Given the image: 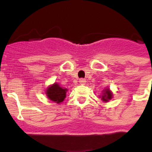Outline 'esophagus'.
Here are the masks:
<instances>
[{"instance_id": "esophagus-1", "label": "esophagus", "mask_w": 152, "mask_h": 152, "mask_svg": "<svg viewBox=\"0 0 152 152\" xmlns=\"http://www.w3.org/2000/svg\"><path fill=\"white\" fill-rule=\"evenodd\" d=\"M79 82H80V84H84L86 83V80L84 78H80L79 80Z\"/></svg>"}]
</instances>
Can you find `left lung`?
I'll return each instance as SVG.
<instances>
[{
	"label": "left lung",
	"instance_id": "1",
	"mask_svg": "<svg viewBox=\"0 0 152 152\" xmlns=\"http://www.w3.org/2000/svg\"><path fill=\"white\" fill-rule=\"evenodd\" d=\"M112 93L109 91V89H106L104 91V93H103V95L102 96V100L103 101H108L109 100H110L111 98H112Z\"/></svg>",
	"mask_w": 152,
	"mask_h": 152
}]
</instances>
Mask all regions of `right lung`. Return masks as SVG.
<instances>
[{
  "mask_svg": "<svg viewBox=\"0 0 152 152\" xmlns=\"http://www.w3.org/2000/svg\"><path fill=\"white\" fill-rule=\"evenodd\" d=\"M66 91L67 89L61 88L58 84L55 83L53 85L47 89L46 94L51 100L57 103H60L66 96Z\"/></svg>",
  "mask_w": 152,
  "mask_h": 152,
  "instance_id": "obj_1",
  "label": "right lung"
}]
</instances>
